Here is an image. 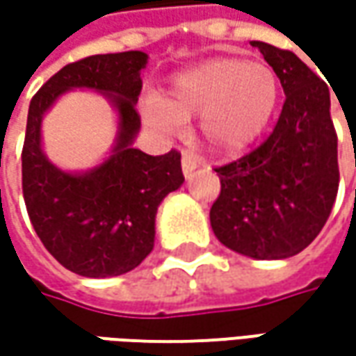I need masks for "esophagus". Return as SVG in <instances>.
Returning <instances> with one entry per match:
<instances>
[{
	"mask_svg": "<svg viewBox=\"0 0 356 356\" xmlns=\"http://www.w3.org/2000/svg\"><path fill=\"white\" fill-rule=\"evenodd\" d=\"M200 166V158L194 156L192 152H182V172H184L186 178H190L192 176V172L196 170Z\"/></svg>",
	"mask_w": 356,
	"mask_h": 356,
	"instance_id": "34e87169",
	"label": "esophagus"
}]
</instances>
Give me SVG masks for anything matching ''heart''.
I'll return each mask as SVG.
<instances>
[{
    "label": "heart",
    "mask_w": 356,
    "mask_h": 356,
    "mask_svg": "<svg viewBox=\"0 0 356 356\" xmlns=\"http://www.w3.org/2000/svg\"><path fill=\"white\" fill-rule=\"evenodd\" d=\"M280 97V76L267 63L218 57L172 76L162 101H144L143 117L166 134L200 117L206 144L216 152L236 154L266 132Z\"/></svg>",
    "instance_id": "b5f03b06"
}]
</instances>
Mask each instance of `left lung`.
<instances>
[{
    "instance_id": "obj_1",
    "label": "left lung",
    "mask_w": 356,
    "mask_h": 356,
    "mask_svg": "<svg viewBox=\"0 0 356 356\" xmlns=\"http://www.w3.org/2000/svg\"><path fill=\"white\" fill-rule=\"evenodd\" d=\"M285 92L266 143L216 168L222 192L210 210L216 238L253 259L303 252L325 226L339 190L329 87L291 51L252 41Z\"/></svg>"
}]
</instances>
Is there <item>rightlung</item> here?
<instances>
[{"label": "right lung", "instance_id": "right-lung-1", "mask_svg": "<svg viewBox=\"0 0 356 356\" xmlns=\"http://www.w3.org/2000/svg\"><path fill=\"white\" fill-rule=\"evenodd\" d=\"M143 51L92 55L63 67L31 99L21 154L23 198L47 252L83 277H115L143 264L154 248L162 200L184 184L180 154L150 156L134 148L143 89ZM103 94L118 113V136L109 156L89 171L69 172L42 150V117L65 92Z\"/></svg>", "mask_w": 356, "mask_h": 356}]
</instances>
